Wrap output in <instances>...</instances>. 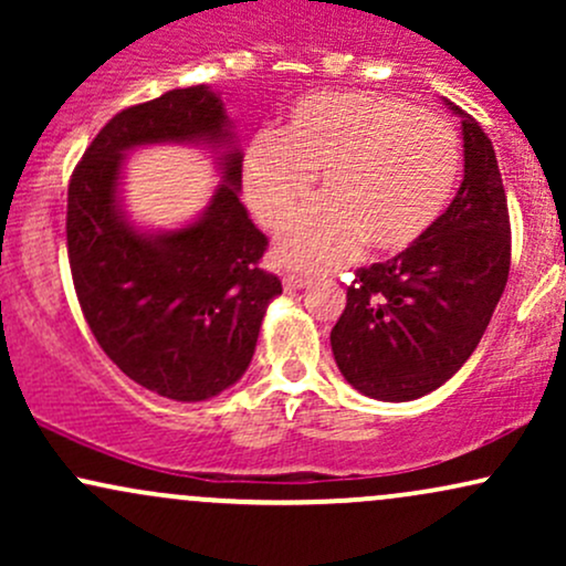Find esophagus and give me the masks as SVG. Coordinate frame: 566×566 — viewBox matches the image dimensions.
<instances>
[{
    "label": "esophagus",
    "mask_w": 566,
    "mask_h": 566,
    "mask_svg": "<svg viewBox=\"0 0 566 566\" xmlns=\"http://www.w3.org/2000/svg\"><path fill=\"white\" fill-rule=\"evenodd\" d=\"M282 284H284V290H287V292H297V290H303L305 284H308V276H301V274H284Z\"/></svg>",
    "instance_id": "1"
}]
</instances>
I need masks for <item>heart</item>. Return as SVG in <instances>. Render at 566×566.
<instances>
[{"label":"heart","instance_id":"obj_1","mask_svg":"<svg viewBox=\"0 0 566 566\" xmlns=\"http://www.w3.org/2000/svg\"><path fill=\"white\" fill-rule=\"evenodd\" d=\"M463 154L444 116L391 95L327 90L305 95L276 135L258 133L242 159L244 197L265 229H279L311 193L322 199L276 242L297 271L348 263L369 244L380 255L407 250L450 205Z\"/></svg>","mask_w":566,"mask_h":566}]
</instances>
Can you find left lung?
<instances>
[{
	"label": "left lung",
	"mask_w": 566,
	"mask_h": 566,
	"mask_svg": "<svg viewBox=\"0 0 566 566\" xmlns=\"http://www.w3.org/2000/svg\"><path fill=\"white\" fill-rule=\"evenodd\" d=\"M447 106L463 125V184L420 242L356 271L329 333L337 369L369 399L412 401L450 380L509 282L511 223L495 148L476 119Z\"/></svg>",
	"instance_id": "1"
}]
</instances>
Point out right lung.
<instances>
[{"instance_id": "add662e5", "label": "right lung", "mask_w": 566, "mask_h": 566, "mask_svg": "<svg viewBox=\"0 0 566 566\" xmlns=\"http://www.w3.org/2000/svg\"><path fill=\"white\" fill-rule=\"evenodd\" d=\"M157 142H210L224 184L184 230L140 232L120 210L124 157ZM242 154L223 101L205 84L170 90L108 122L69 184V263L97 346L129 380L175 401H205L250 367L265 308L282 282L244 205Z\"/></svg>"}]
</instances>
